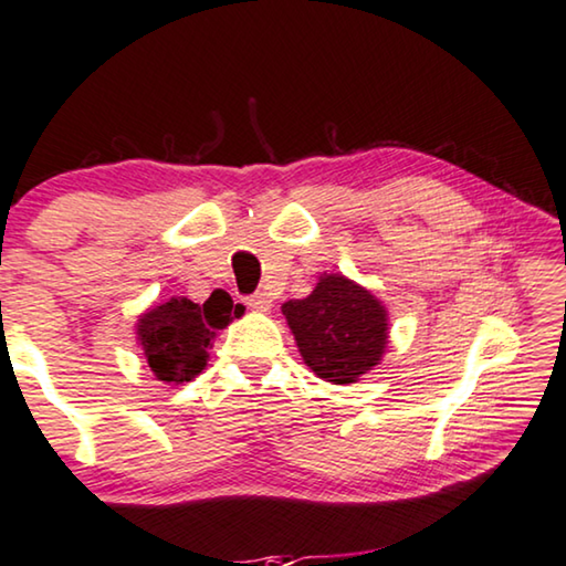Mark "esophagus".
<instances>
[{"label": "esophagus", "instance_id": "34e87169", "mask_svg": "<svg viewBox=\"0 0 566 566\" xmlns=\"http://www.w3.org/2000/svg\"><path fill=\"white\" fill-rule=\"evenodd\" d=\"M245 305L251 310H259V313H266V310L272 307V297H269L266 292H256L251 294V297H245Z\"/></svg>", "mask_w": 566, "mask_h": 566}]
</instances>
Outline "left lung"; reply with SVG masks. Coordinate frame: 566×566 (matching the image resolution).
<instances>
[{"instance_id": "1", "label": "left lung", "mask_w": 566, "mask_h": 566, "mask_svg": "<svg viewBox=\"0 0 566 566\" xmlns=\"http://www.w3.org/2000/svg\"><path fill=\"white\" fill-rule=\"evenodd\" d=\"M282 313L302 359L333 385H352L385 354V307L371 292L340 274L321 276L310 297L284 302Z\"/></svg>"}]
</instances>
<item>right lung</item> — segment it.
Here are the masks:
<instances>
[{
	"label": "right lung",
	"instance_id": "right-lung-1",
	"mask_svg": "<svg viewBox=\"0 0 566 566\" xmlns=\"http://www.w3.org/2000/svg\"><path fill=\"white\" fill-rule=\"evenodd\" d=\"M243 305H233L228 292L214 290L205 305L181 297L148 310L138 321V340L150 371L161 381H189L205 369L214 331H222Z\"/></svg>",
	"mask_w": 566,
	"mask_h": 566
}]
</instances>
